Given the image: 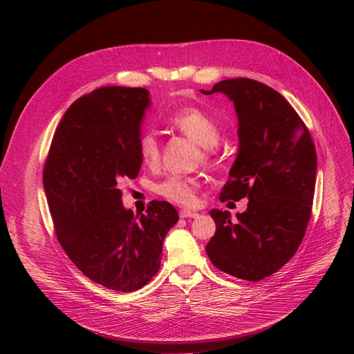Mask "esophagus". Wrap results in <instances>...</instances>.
<instances>
[{
	"label": "esophagus",
	"instance_id": "obj_1",
	"mask_svg": "<svg viewBox=\"0 0 354 354\" xmlns=\"http://www.w3.org/2000/svg\"><path fill=\"white\" fill-rule=\"evenodd\" d=\"M198 216V212L190 211V209H181L180 211V217L181 218H195Z\"/></svg>",
	"mask_w": 354,
	"mask_h": 354
}]
</instances>
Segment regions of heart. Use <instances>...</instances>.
Returning a JSON list of instances; mask_svg holds the SVG:
<instances>
[{"instance_id":"heart-1","label":"heart","mask_w":354,"mask_h":354,"mask_svg":"<svg viewBox=\"0 0 354 354\" xmlns=\"http://www.w3.org/2000/svg\"><path fill=\"white\" fill-rule=\"evenodd\" d=\"M169 124L180 133H183L190 140L205 147V159L211 160L209 149L216 146L220 140V125L214 118L199 108H183L169 116ZM138 153L146 165L155 167L160 159V146L158 137L153 133L142 136L138 143ZM201 181L196 177L187 176H168L153 186V192L160 198L177 205L190 207L198 201V190Z\"/></svg>"}]
</instances>
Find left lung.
<instances>
[{
  "label": "left lung",
  "instance_id": "1",
  "mask_svg": "<svg viewBox=\"0 0 354 354\" xmlns=\"http://www.w3.org/2000/svg\"><path fill=\"white\" fill-rule=\"evenodd\" d=\"M203 94L224 93L239 120V152L220 201L248 198L232 221L212 209L216 234L207 254L218 270L250 282L276 273L301 243L316 185V147L306 124L282 94L250 78L224 80Z\"/></svg>",
  "mask_w": 354,
  "mask_h": 354
}]
</instances>
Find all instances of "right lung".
Wrapping results in <instances>:
<instances>
[{"instance_id":"1","label":"right lung","mask_w":354,"mask_h":354,"mask_svg":"<svg viewBox=\"0 0 354 354\" xmlns=\"http://www.w3.org/2000/svg\"><path fill=\"white\" fill-rule=\"evenodd\" d=\"M146 88L102 87L63 115L42 171L56 236L72 263L113 291L133 292L158 273L162 243L178 221L167 201L125 209L121 183L142 167Z\"/></svg>"}]
</instances>
